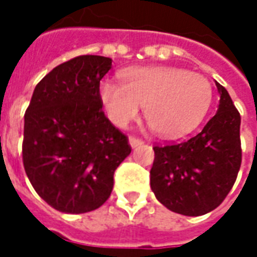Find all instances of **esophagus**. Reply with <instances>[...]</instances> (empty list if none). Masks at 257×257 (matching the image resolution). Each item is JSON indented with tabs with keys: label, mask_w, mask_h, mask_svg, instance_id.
<instances>
[{
	"label": "esophagus",
	"mask_w": 257,
	"mask_h": 257,
	"mask_svg": "<svg viewBox=\"0 0 257 257\" xmlns=\"http://www.w3.org/2000/svg\"><path fill=\"white\" fill-rule=\"evenodd\" d=\"M129 145L132 146V147H136V146L143 145V140L136 138V136H129Z\"/></svg>",
	"instance_id": "esophagus-1"
}]
</instances>
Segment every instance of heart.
I'll list each match as a JSON object with an SVG mask.
<instances>
[{
    "label": "heart",
    "instance_id": "obj_1",
    "mask_svg": "<svg viewBox=\"0 0 257 257\" xmlns=\"http://www.w3.org/2000/svg\"><path fill=\"white\" fill-rule=\"evenodd\" d=\"M213 90L198 73L173 67L132 68L121 75V85L100 84V99L108 117L119 128L134 121L143 106L154 132L175 138L190 132L209 110Z\"/></svg>",
    "mask_w": 257,
    "mask_h": 257
}]
</instances>
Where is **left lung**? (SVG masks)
<instances>
[{
    "instance_id": "1",
    "label": "left lung",
    "mask_w": 257,
    "mask_h": 257,
    "mask_svg": "<svg viewBox=\"0 0 257 257\" xmlns=\"http://www.w3.org/2000/svg\"><path fill=\"white\" fill-rule=\"evenodd\" d=\"M219 108L199 134L176 143L154 146L150 186L172 212L201 216L217 208L237 180L242 161L241 115L224 86Z\"/></svg>"
}]
</instances>
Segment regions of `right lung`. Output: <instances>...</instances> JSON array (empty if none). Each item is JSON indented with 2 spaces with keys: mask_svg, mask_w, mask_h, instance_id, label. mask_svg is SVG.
<instances>
[{
  "mask_svg": "<svg viewBox=\"0 0 257 257\" xmlns=\"http://www.w3.org/2000/svg\"><path fill=\"white\" fill-rule=\"evenodd\" d=\"M111 62L82 55L59 64L37 84L26 110V175L59 212L77 215L104 204L115 169L132 150L101 110L100 79Z\"/></svg>",
  "mask_w": 257,
  "mask_h": 257,
  "instance_id": "1",
  "label": "right lung"
}]
</instances>
